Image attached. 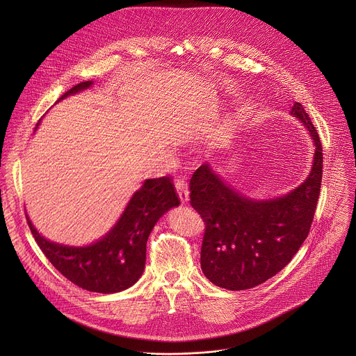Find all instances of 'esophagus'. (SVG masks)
Here are the masks:
<instances>
[{
    "label": "esophagus",
    "mask_w": 356,
    "mask_h": 356,
    "mask_svg": "<svg viewBox=\"0 0 356 356\" xmlns=\"http://www.w3.org/2000/svg\"><path fill=\"white\" fill-rule=\"evenodd\" d=\"M176 188H177V194H179V198L181 202H187L188 201V197H190V191H188V186L186 183L184 179H177L176 180Z\"/></svg>",
    "instance_id": "obj_1"
}]
</instances>
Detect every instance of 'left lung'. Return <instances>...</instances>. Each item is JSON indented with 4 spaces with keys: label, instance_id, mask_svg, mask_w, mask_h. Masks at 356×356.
Returning a JSON list of instances; mask_svg holds the SVG:
<instances>
[{
    "label": "left lung",
    "instance_id": "left-lung-1",
    "mask_svg": "<svg viewBox=\"0 0 356 356\" xmlns=\"http://www.w3.org/2000/svg\"><path fill=\"white\" fill-rule=\"evenodd\" d=\"M290 114L301 121L316 146L307 179L284 195L258 200L227 184L211 165L190 180L191 207L206 222L201 269L227 290L255 287L279 273L306 241L323 179V147L317 129L300 103Z\"/></svg>",
    "mask_w": 356,
    "mask_h": 356
}]
</instances>
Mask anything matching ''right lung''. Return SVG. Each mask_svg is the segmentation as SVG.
I'll return each instance as SVG.
<instances>
[{
	"instance_id": "add662e5",
	"label": "right lung",
	"mask_w": 356,
	"mask_h": 356,
	"mask_svg": "<svg viewBox=\"0 0 356 356\" xmlns=\"http://www.w3.org/2000/svg\"><path fill=\"white\" fill-rule=\"evenodd\" d=\"M91 86L92 81L74 86L58 103ZM179 204L169 177L147 179L132 194L115 225L103 238L86 246L49 241L38 232L28 216L26 220L44 257L66 279L84 290L110 294L127 290L139 280L145 270L149 234L165 213Z\"/></svg>"
}]
</instances>
